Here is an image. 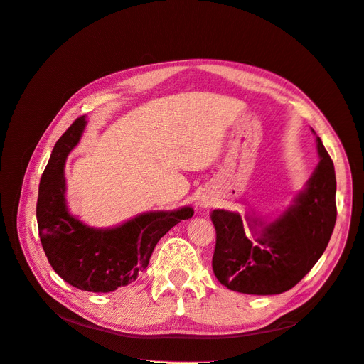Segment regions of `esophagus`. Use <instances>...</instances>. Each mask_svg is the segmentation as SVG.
<instances>
[{
    "label": "esophagus",
    "mask_w": 364,
    "mask_h": 364,
    "mask_svg": "<svg viewBox=\"0 0 364 364\" xmlns=\"http://www.w3.org/2000/svg\"><path fill=\"white\" fill-rule=\"evenodd\" d=\"M197 205H199L200 208H206V206L209 205V202H208V200H200V202H199V203H197Z\"/></svg>",
    "instance_id": "34e87169"
}]
</instances>
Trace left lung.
Here are the masks:
<instances>
[{
    "label": "left lung",
    "instance_id": "8db88e82",
    "mask_svg": "<svg viewBox=\"0 0 364 364\" xmlns=\"http://www.w3.org/2000/svg\"><path fill=\"white\" fill-rule=\"evenodd\" d=\"M321 156L306 190L287 213L261 229L253 241L237 213L214 209L213 270L220 284L246 294H279L293 289L322 257L337 218L336 171L321 138ZM257 225V220H252Z\"/></svg>",
    "mask_w": 364,
    "mask_h": 364
}]
</instances>
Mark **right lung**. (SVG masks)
Returning <instances> with one entry per match:
<instances>
[{
  "instance_id": "add662e5",
  "label": "right lung",
  "mask_w": 364,
  "mask_h": 364,
  "mask_svg": "<svg viewBox=\"0 0 364 364\" xmlns=\"http://www.w3.org/2000/svg\"><path fill=\"white\" fill-rule=\"evenodd\" d=\"M85 115L59 138L42 173L36 203L39 238L48 262L73 287L109 293L134 282L149 266L158 241L194 211L147 213L114 229H92L70 215L65 205L63 165L85 129Z\"/></svg>"
}]
</instances>
